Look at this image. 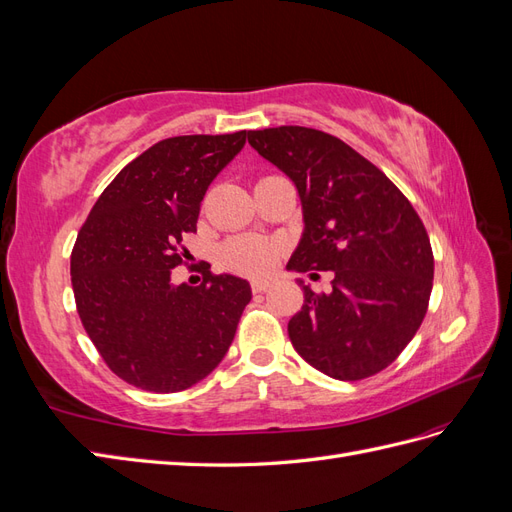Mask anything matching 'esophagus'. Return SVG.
Wrapping results in <instances>:
<instances>
[{
	"mask_svg": "<svg viewBox=\"0 0 512 512\" xmlns=\"http://www.w3.org/2000/svg\"><path fill=\"white\" fill-rule=\"evenodd\" d=\"M269 286H271V282H267V280H254V282H252V292H254V294L267 292Z\"/></svg>",
	"mask_w": 512,
	"mask_h": 512,
	"instance_id": "obj_1",
	"label": "esophagus"
}]
</instances>
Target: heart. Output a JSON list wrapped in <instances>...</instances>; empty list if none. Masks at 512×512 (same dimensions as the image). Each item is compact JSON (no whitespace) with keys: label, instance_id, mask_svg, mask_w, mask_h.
Segmentation results:
<instances>
[{"label":"heart","instance_id":"1","mask_svg":"<svg viewBox=\"0 0 512 512\" xmlns=\"http://www.w3.org/2000/svg\"><path fill=\"white\" fill-rule=\"evenodd\" d=\"M284 254V245L271 239V237H260V235H243L237 239H230L222 247V265L245 277H267L275 271L277 262H280Z\"/></svg>","mask_w":512,"mask_h":512}]
</instances>
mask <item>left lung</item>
Masks as SVG:
<instances>
[{
    "label": "left lung",
    "mask_w": 512,
    "mask_h": 512,
    "mask_svg": "<svg viewBox=\"0 0 512 512\" xmlns=\"http://www.w3.org/2000/svg\"><path fill=\"white\" fill-rule=\"evenodd\" d=\"M262 158L294 181L303 239L288 269L333 271L331 292L303 286L288 322L303 359L335 380L376 376L401 354L427 314L433 252L397 185L337 136L301 126L247 132Z\"/></svg>",
    "instance_id": "8db88e82"
}]
</instances>
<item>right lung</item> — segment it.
<instances>
[{
	"label": "right lung",
	"mask_w": 512,
	"mask_h": 512,
	"mask_svg": "<svg viewBox=\"0 0 512 512\" xmlns=\"http://www.w3.org/2000/svg\"><path fill=\"white\" fill-rule=\"evenodd\" d=\"M247 132L164 138L134 158L89 211L72 247L76 312L115 376L136 389L177 393L220 365L250 284L203 269L198 286L170 282L196 232L209 183Z\"/></svg>",
	"instance_id": "obj_1"
}]
</instances>
